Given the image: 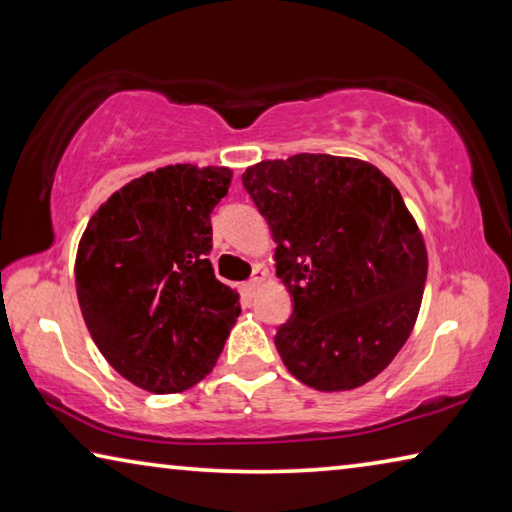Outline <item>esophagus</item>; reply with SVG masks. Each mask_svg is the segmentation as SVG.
Here are the masks:
<instances>
[{"instance_id": "esophagus-1", "label": "esophagus", "mask_w": 512, "mask_h": 512, "mask_svg": "<svg viewBox=\"0 0 512 512\" xmlns=\"http://www.w3.org/2000/svg\"><path fill=\"white\" fill-rule=\"evenodd\" d=\"M264 277H266V273H264V271H259V268H257V271L253 273V277H250V280H248V284H246V291L250 293V296H253V293L257 291V287H259V284H262V282H264Z\"/></svg>"}]
</instances>
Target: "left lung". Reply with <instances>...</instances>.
I'll list each match as a JSON object with an SVG mask.
<instances>
[{"instance_id":"1","label":"left lung","mask_w":512,"mask_h":512,"mask_svg":"<svg viewBox=\"0 0 512 512\" xmlns=\"http://www.w3.org/2000/svg\"><path fill=\"white\" fill-rule=\"evenodd\" d=\"M275 239L277 277L293 314L275 348L316 391L375 379L418 318L427 248L402 194L357 158L298 153L241 176Z\"/></svg>"}]
</instances>
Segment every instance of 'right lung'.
<instances>
[{"instance_id":"add662e5","label":"right lung","mask_w":512,"mask_h":512,"mask_svg":"<svg viewBox=\"0 0 512 512\" xmlns=\"http://www.w3.org/2000/svg\"><path fill=\"white\" fill-rule=\"evenodd\" d=\"M228 167L169 164L103 203L85 228L74 275L94 343L121 377L149 393H180L214 368L241 314L216 280L210 214Z\"/></svg>"}]
</instances>
